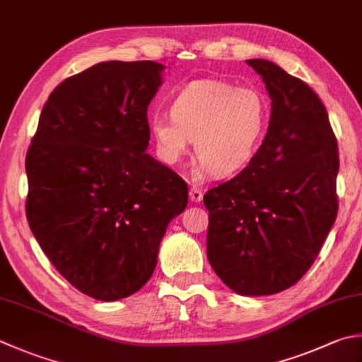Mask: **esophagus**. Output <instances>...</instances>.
Returning <instances> with one entry per match:
<instances>
[{"label": "esophagus", "mask_w": 362, "mask_h": 362, "mask_svg": "<svg viewBox=\"0 0 362 362\" xmlns=\"http://www.w3.org/2000/svg\"><path fill=\"white\" fill-rule=\"evenodd\" d=\"M202 196H204V193L197 187L189 188V197H191V201H193V202H201Z\"/></svg>", "instance_id": "1"}]
</instances>
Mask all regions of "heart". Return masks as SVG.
<instances>
[{
    "mask_svg": "<svg viewBox=\"0 0 362 362\" xmlns=\"http://www.w3.org/2000/svg\"><path fill=\"white\" fill-rule=\"evenodd\" d=\"M169 116L151 120L161 160L179 163L194 138L199 173L228 177L245 169L257 153L268 129L270 105L254 88L196 80L174 95Z\"/></svg>",
    "mask_w": 362,
    "mask_h": 362,
    "instance_id": "1",
    "label": "heart"
}]
</instances>
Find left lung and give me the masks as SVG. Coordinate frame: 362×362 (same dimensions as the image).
Returning <instances> with one entry per match:
<instances>
[{"instance_id": "8db88e82", "label": "left lung", "mask_w": 362, "mask_h": 362, "mask_svg": "<svg viewBox=\"0 0 362 362\" xmlns=\"http://www.w3.org/2000/svg\"><path fill=\"white\" fill-rule=\"evenodd\" d=\"M265 83L272 116L250 165L209 189L207 257L233 292L274 295L314 264L336 221L339 153L327 108L300 78L247 59Z\"/></svg>"}]
</instances>
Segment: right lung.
Wrapping results in <instances>:
<instances>
[{"label": "right lung", "mask_w": 362, "mask_h": 362, "mask_svg": "<svg viewBox=\"0 0 362 362\" xmlns=\"http://www.w3.org/2000/svg\"><path fill=\"white\" fill-rule=\"evenodd\" d=\"M165 66L108 61L64 80L26 153V218L49 262L90 298H127L151 279L188 187L146 153L147 108Z\"/></svg>", "instance_id": "1"}]
</instances>
